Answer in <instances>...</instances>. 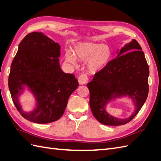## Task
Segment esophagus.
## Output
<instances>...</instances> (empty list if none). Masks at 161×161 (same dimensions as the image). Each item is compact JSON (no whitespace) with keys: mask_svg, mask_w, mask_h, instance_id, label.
Wrapping results in <instances>:
<instances>
[{"mask_svg":"<svg viewBox=\"0 0 161 161\" xmlns=\"http://www.w3.org/2000/svg\"><path fill=\"white\" fill-rule=\"evenodd\" d=\"M78 80H79V82L80 85H85L88 82V76L86 74H81L79 76V79H78Z\"/></svg>","mask_w":161,"mask_h":161,"instance_id":"34e87169","label":"esophagus"}]
</instances>
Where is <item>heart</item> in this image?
<instances>
[{
	"label": "heart",
	"instance_id": "heart-1",
	"mask_svg": "<svg viewBox=\"0 0 161 161\" xmlns=\"http://www.w3.org/2000/svg\"><path fill=\"white\" fill-rule=\"evenodd\" d=\"M75 56L78 60L85 61L87 59V67L92 72L101 70L109 62L111 57L110 47L107 45H100L94 42L80 43L74 50ZM66 60L72 64H76L75 57L71 53H66Z\"/></svg>",
	"mask_w": 161,
	"mask_h": 161
}]
</instances>
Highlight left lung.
I'll list each match as a JSON object with an SVG mask.
<instances>
[{"label": "left lung", "instance_id": "obj_1", "mask_svg": "<svg viewBox=\"0 0 161 161\" xmlns=\"http://www.w3.org/2000/svg\"><path fill=\"white\" fill-rule=\"evenodd\" d=\"M149 68L142 47L133 40L120 50L115 58L97 72L87 84L90 92L89 104L92 114L100 123L108 125L128 124L138 114L147 99ZM129 95L135 101L136 110L127 119L111 116L104 108L112 98Z\"/></svg>", "mask_w": 161, "mask_h": 161}]
</instances>
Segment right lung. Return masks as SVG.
Segmentation results:
<instances>
[{"label":"right lung","mask_w":161,"mask_h":161,"mask_svg":"<svg viewBox=\"0 0 161 161\" xmlns=\"http://www.w3.org/2000/svg\"><path fill=\"white\" fill-rule=\"evenodd\" d=\"M60 55V45L42 33H29L19 43L11 66L8 88L17 109L32 122L47 124L59 119L70 95L79 86L74 75L61 70ZM23 84L29 86L38 102L31 113L23 112L18 101Z\"/></svg>","instance_id":"obj_1"}]
</instances>
